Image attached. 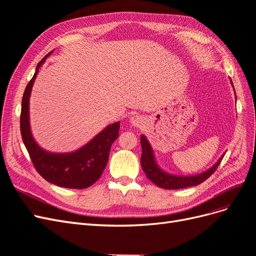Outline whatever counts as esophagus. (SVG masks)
<instances>
[{
  "instance_id": "34e87169",
  "label": "esophagus",
  "mask_w": 256,
  "mask_h": 256,
  "mask_svg": "<svg viewBox=\"0 0 256 256\" xmlns=\"http://www.w3.org/2000/svg\"><path fill=\"white\" fill-rule=\"evenodd\" d=\"M129 122H130V124H131V126H134V127L141 126L142 124L144 122L143 118H141L140 115H134V116H131Z\"/></svg>"
}]
</instances>
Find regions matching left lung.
<instances>
[{"instance_id": "1", "label": "left lung", "mask_w": 256, "mask_h": 256, "mask_svg": "<svg viewBox=\"0 0 256 256\" xmlns=\"http://www.w3.org/2000/svg\"><path fill=\"white\" fill-rule=\"evenodd\" d=\"M230 84L234 88V85H233L232 80H230ZM141 145H142L141 166H142V168L145 172L147 178H148V180L150 182H152L154 184H157L158 187L164 188V189H168V190L184 189V188L192 187V186H198L200 182H203L216 171L224 156V154H223L222 156L218 159V161H216L212 168H209L208 170H206V171L200 173V174L188 175V176L174 175V174L164 171V170H162L158 166L157 161H156V157H154V152L152 148V145L144 134L141 136Z\"/></svg>"}]
</instances>
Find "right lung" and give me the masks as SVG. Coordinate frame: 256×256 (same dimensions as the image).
<instances>
[{
	"instance_id": "right-lung-1",
	"label": "right lung",
	"mask_w": 256,
	"mask_h": 256,
	"mask_svg": "<svg viewBox=\"0 0 256 256\" xmlns=\"http://www.w3.org/2000/svg\"><path fill=\"white\" fill-rule=\"evenodd\" d=\"M52 52H49L37 64L33 78L26 85L23 94L20 116L21 136L36 171L46 180L58 187L84 189L102 176L109 160L111 146L118 138L120 122H116L106 126L88 143L72 152H52L40 146L30 130V97L38 70Z\"/></svg>"
}]
</instances>
